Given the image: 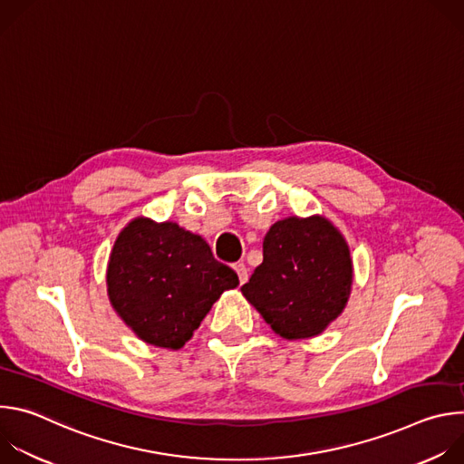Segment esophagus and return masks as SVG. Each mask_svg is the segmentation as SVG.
I'll return each instance as SVG.
<instances>
[{"label": "esophagus", "mask_w": 464, "mask_h": 464, "mask_svg": "<svg viewBox=\"0 0 464 464\" xmlns=\"http://www.w3.org/2000/svg\"><path fill=\"white\" fill-rule=\"evenodd\" d=\"M233 270L237 272L240 285H244V283L247 281V268H246V264H244V262H237V264H233Z\"/></svg>", "instance_id": "1"}]
</instances>
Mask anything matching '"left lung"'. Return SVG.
I'll use <instances>...</instances> for the list:
<instances>
[{"mask_svg": "<svg viewBox=\"0 0 464 464\" xmlns=\"http://www.w3.org/2000/svg\"><path fill=\"white\" fill-rule=\"evenodd\" d=\"M262 256L240 290L276 334L314 338L343 312L353 258L333 222L319 215L279 220L264 237Z\"/></svg>", "mask_w": 464, "mask_h": 464, "instance_id": "8db88e82", "label": "left lung"}]
</instances>
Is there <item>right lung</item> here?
<instances>
[{"label":"right lung","mask_w":464,"mask_h":464,"mask_svg":"<svg viewBox=\"0 0 464 464\" xmlns=\"http://www.w3.org/2000/svg\"><path fill=\"white\" fill-rule=\"evenodd\" d=\"M106 285L113 310L140 340L178 351L238 277L200 235L140 217L113 244Z\"/></svg>","instance_id":"right-lung-1"}]
</instances>
